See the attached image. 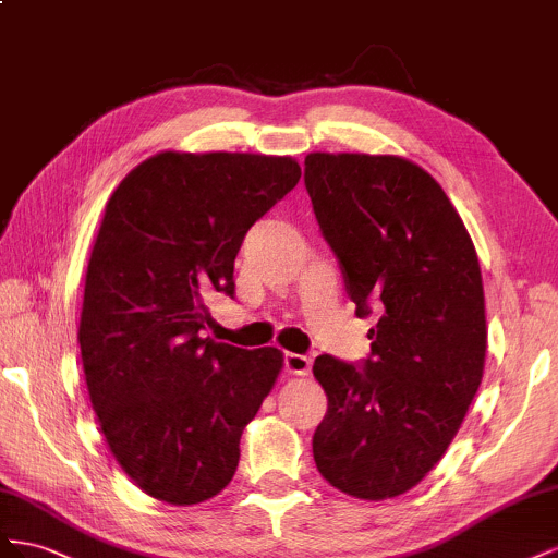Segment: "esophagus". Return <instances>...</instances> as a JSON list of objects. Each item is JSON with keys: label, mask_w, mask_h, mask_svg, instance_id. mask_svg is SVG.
<instances>
[{"label": "esophagus", "mask_w": 558, "mask_h": 558, "mask_svg": "<svg viewBox=\"0 0 558 558\" xmlns=\"http://www.w3.org/2000/svg\"><path fill=\"white\" fill-rule=\"evenodd\" d=\"M311 357L299 353H284V369L296 376H306L311 372Z\"/></svg>", "instance_id": "obj_1"}]
</instances>
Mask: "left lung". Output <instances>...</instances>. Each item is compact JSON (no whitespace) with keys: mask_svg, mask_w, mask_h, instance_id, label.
Wrapping results in <instances>:
<instances>
[{"mask_svg":"<svg viewBox=\"0 0 558 558\" xmlns=\"http://www.w3.org/2000/svg\"><path fill=\"white\" fill-rule=\"evenodd\" d=\"M304 180L355 315H376L362 372L315 357L329 400L315 465L348 496L397 498L447 453L480 390V259L449 196L409 158L313 151Z\"/></svg>","mask_w":558,"mask_h":558,"instance_id":"1","label":"left lung"}]
</instances>
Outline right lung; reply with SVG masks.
Segmentation results:
<instances>
[{
  "label": "right lung",
  "instance_id": "add662e5",
  "mask_svg": "<svg viewBox=\"0 0 558 558\" xmlns=\"http://www.w3.org/2000/svg\"><path fill=\"white\" fill-rule=\"evenodd\" d=\"M299 178L292 156L161 151L105 205L76 339L107 447L156 500L198 505L229 486L243 429L282 372L278 348L203 331L210 301L235 292L247 229Z\"/></svg>",
  "mask_w": 558,
  "mask_h": 558
}]
</instances>
